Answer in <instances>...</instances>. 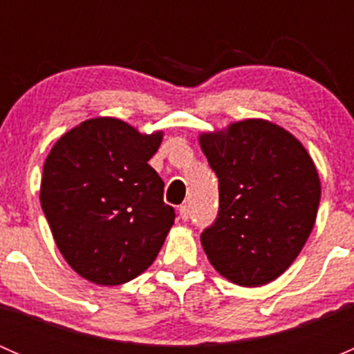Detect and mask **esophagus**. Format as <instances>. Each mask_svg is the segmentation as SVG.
<instances>
[{
    "mask_svg": "<svg viewBox=\"0 0 354 354\" xmlns=\"http://www.w3.org/2000/svg\"><path fill=\"white\" fill-rule=\"evenodd\" d=\"M178 212H180V217L183 221H188L190 219V207L188 205H180V209H178Z\"/></svg>",
    "mask_w": 354,
    "mask_h": 354,
    "instance_id": "1",
    "label": "esophagus"
}]
</instances>
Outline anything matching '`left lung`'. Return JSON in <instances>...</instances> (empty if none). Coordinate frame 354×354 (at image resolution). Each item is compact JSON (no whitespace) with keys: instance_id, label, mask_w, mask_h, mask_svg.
Listing matches in <instances>:
<instances>
[{"instance_id":"8db88e82","label":"left lung","mask_w":354,"mask_h":354,"mask_svg":"<svg viewBox=\"0 0 354 354\" xmlns=\"http://www.w3.org/2000/svg\"><path fill=\"white\" fill-rule=\"evenodd\" d=\"M198 142L219 178V214L200 236L207 259L238 286L277 279L315 224V162L295 135L260 118L200 133Z\"/></svg>"}]
</instances>
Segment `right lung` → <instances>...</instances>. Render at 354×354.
<instances>
[{
	"instance_id": "obj_1",
	"label": "right lung",
	"mask_w": 354,
	"mask_h": 354,
	"mask_svg": "<svg viewBox=\"0 0 354 354\" xmlns=\"http://www.w3.org/2000/svg\"><path fill=\"white\" fill-rule=\"evenodd\" d=\"M162 131L140 133L118 118L82 121L46 157L41 205L68 266L101 286L140 276L156 260L174 209L149 166Z\"/></svg>"
}]
</instances>
